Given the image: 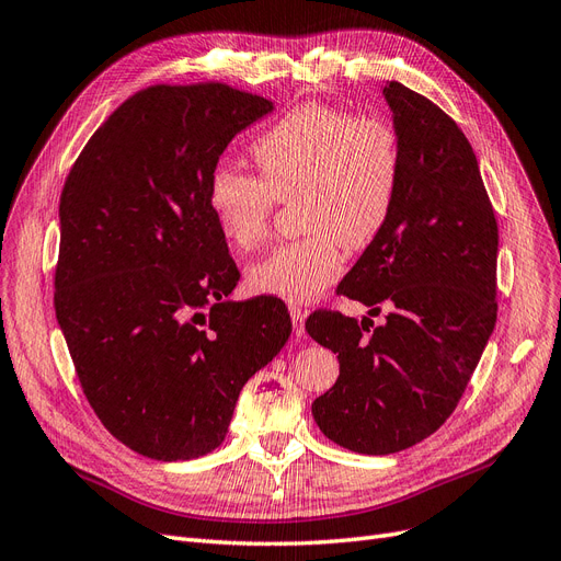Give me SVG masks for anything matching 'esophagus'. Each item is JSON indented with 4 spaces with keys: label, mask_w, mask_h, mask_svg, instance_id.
I'll use <instances>...</instances> for the list:
<instances>
[{
    "label": "esophagus",
    "mask_w": 561,
    "mask_h": 561,
    "mask_svg": "<svg viewBox=\"0 0 561 561\" xmlns=\"http://www.w3.org/2000/svg\"><path fill=\"white\" fill-rule=\"evenodd\" d=\"M288 312H291L294 333H296L298 337H302V335H305V317H307V312H305L302 307H298V305H291V307H288Z\"/></svg>",
    "instance_id": "esophagus-1"
}]
</instances>
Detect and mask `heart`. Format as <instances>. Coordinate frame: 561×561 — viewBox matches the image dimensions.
<instances>
[{
  "label": "heart",
  "instance_id": "obj_1",
  "mask_svg": "<svg viewBox=\"0 0 561 561\" xmlns=\"http://www.w3.org/2000/svg\"><path fill=\"white\" fill-rule=\"evenodd\" d=\"M261 173L217 165L207 205L238 252L259 247L277 201H294L302 238L279 244L249 267L256 294L291 302L319 298L344 267L342 244L365 249L388 226L402 186V138L381 115L309 101L252 142Z\"/></svg>",
  "mask_w": 561,
  "mask_h": 561
}]
</instances>
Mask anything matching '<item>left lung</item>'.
Listing matches in <instances>:
<instances>
[{"label": "left lung", "instance_id": "1", "mask_svg": "<svg viewBox=\"0 0 561 561\" xmlns=\"http://www.w3.org/2000/svg\"><path fill=\"white\" fill-rule=\"evenodd\" d=\"M402 138V186L383 233L337 286L383 325L317 309L305 330L340 360L314 400L321 432L354 453L388 455L437 432L458 407L496 323L500 231L462 129L427 96L383 88Z\"/></svg>", "mask_w": 561, "mask_h": 561}]
</instances>
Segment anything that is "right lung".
<instances>
[{
    "instance_id": "right-lung-1",
    "label": "right lung",
    "mask_w": 561,
    "mask_h": 561,
    "mask_svg": "<svg viewBox=\"0 0 561 561\" xmlns=\"http://www.w3.org/2000/svg\"><path fill=\"white\" fill-rule=\"evenodd\" d=\"M273 101L226 82L150 85L101 124L59 196L55 314L82 392L145 458L215 450L247 379L291 335L279 298L228 302L240 270L207 178Z\"/></svg>"
}]
</instances>
